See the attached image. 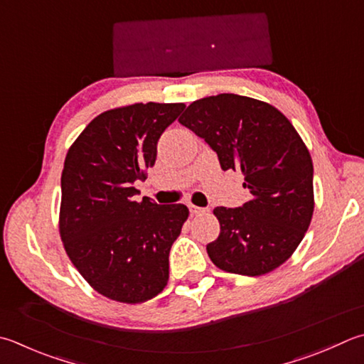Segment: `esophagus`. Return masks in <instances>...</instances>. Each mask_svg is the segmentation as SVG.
I'll return each instance as SVG.
<instances>
[{
  "label": "esophagus",
  "instance_id": "1",
  "mask_svg": "<svg viewBox=\"0 0 364 364\" xmlns=\"http://www.w3.org/2000/svg\"><path fill=\"white\" fill-rule=\"evenodd\" d=\"M188 209L193 215H200V214H205V212H208V209L198 208V205H195V204H188Z\"/></svg>",
  "mask_w": 364,
  "mask_h": 364
}]
</instances>
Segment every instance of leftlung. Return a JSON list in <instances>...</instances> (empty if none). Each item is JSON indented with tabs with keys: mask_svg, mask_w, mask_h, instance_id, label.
<instances>
[{
	"mask_svg": "<svg viewBox=\"0 0 364 364\" xmlns=\"http://www.w3.org/2000/svg\"><path fill=\"white\" fill-rule=\"evenodd\" d=\"M179 122L217 152L223 171H241L250 193L241 208L214 209L220 235L205 247L212 263L250 277L284 264L314 214L312 159L291 122L235 93L193 101Z\"/></svg>",
	"mask_w": 364,
	"mask_h": 364,
	"instance_id": "obj_1",
	"label": "left lung"
}]
</instances>
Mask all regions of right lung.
<instances>
[{"label": "right lung", "mask_w": 364, "mask_h": 364, "mask_svg": "<svg viewBox=\"0 0 364 364\" xmlns=\"http://www.w3.org/2000/svg\"><path fill=\"white\" fill-rule=\"evenodd\" d=\"M183 102H136L100 114L73 142L61 173L60 236L93 290L138 304L161 293L169 250L188 218L183 204L134 201L156 144Z\"/></svg>", "instance_id": "add662e5"}]
</instances>
